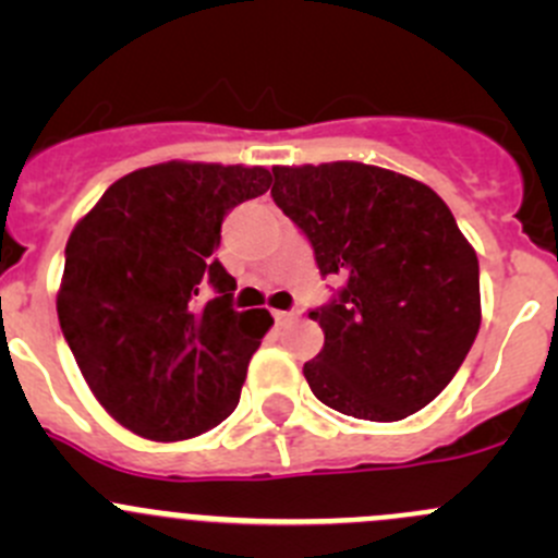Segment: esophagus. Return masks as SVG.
Wrapping results in <instances>:
<instances>
[{"label":"esophagus","mask_w":558,"mask_h":558,"mask_svg":"<svg viewBox=\"0 0 558 558\" xmlns=\"http://www.w3.org/2000/svg\"><path fill=\"white\" fill-rule=\"evenodd\" d=\"M272 315H275V320H278V324H289L291 318H294V311H272Z\"/></svg>","instance_id":"esophagus-1"}]
</instances>
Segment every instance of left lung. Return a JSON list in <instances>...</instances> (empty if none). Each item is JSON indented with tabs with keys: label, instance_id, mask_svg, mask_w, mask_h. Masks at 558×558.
Segmentation results:
<instances>
[{
	"label": "left lung",
	"instance_id": "left-lung-1",
	"mask_svg": "<svg viewBox=\"0 0 558 558\" xmlns=\"http://www.w3.org/2000/svg\"><path fill=\"white\" fill-rule=\"evenodd\" d=\"M272 199L342 291L311 313L324 348L313 393L364 421H402L459 373L481 329V272L446 202L421 180L362 161L272 167Z\"/></svg>",
	"mask_w": 558,
	"mask_h": 558
}]
</instances>
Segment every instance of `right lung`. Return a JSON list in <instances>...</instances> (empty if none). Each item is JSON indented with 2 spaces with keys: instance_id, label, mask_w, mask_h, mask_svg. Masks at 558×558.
I'll return each mask as SVG.
<instances>
[{
  "instance_id": "obj_1",
  "label": "right lung",
  "mask_w": 558,
  "mask_h": 558,
  "mask_svg": "<svg viewBox=\"0 0 558 558\" xmlns=\"http://www.w3.org/2000/svg\"><path fill=\"white\" fill-rule=\"evenodd\" d=\"M272 185L264 167L165 161L123 174L66 240L56 311L107 413L156 442L199 437L238 408L269 311H234L221 221ZM210 282L219 291L205 303Z\"/></svg>"
}]
</instances>
